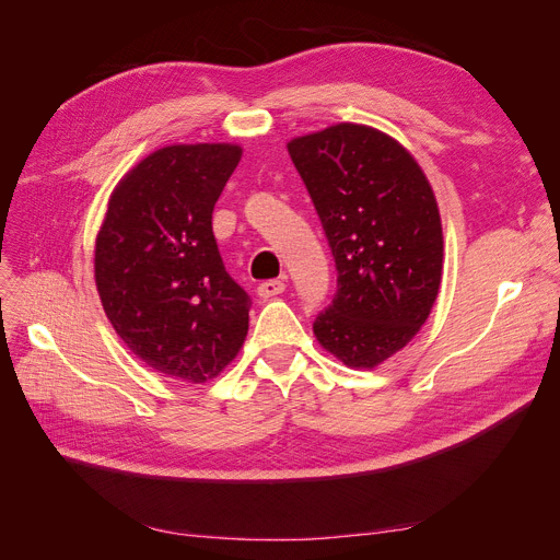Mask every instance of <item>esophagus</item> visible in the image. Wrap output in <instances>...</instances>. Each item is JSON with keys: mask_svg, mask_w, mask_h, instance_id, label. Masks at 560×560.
<instances>
[{"mask_svg": "<svg viewBox=\"0 0 560 560\" xmlns=\"http://www.w3.org/2000/svg\"><path fill=\"white\" fill-rule=\"evenodd\" d=\"M282 292H284V282L282 280H264L257 287V294L261 299H273V296H278Z\"/></svg>", "mask_w": 560, "mask_h": 560, "instance_id": "1", "label": "esophagus"}]
</instances>
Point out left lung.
<instances>
[{"label": "left lung", "instance_id": "left-lung-1", "mask_svg": "<svg viewBox=\"0 0 560 560\" xmlns=\"http://www.w3.org/2000/svg\"><path fill=\"white\" fill-rule=\"evenodd\" d=\"M329 241L338 290L313 325L352 369L393 358L425 325L442 284L444 235L432 186L389 135L336 124L287 142Z\"/></svg>", "mask_w": 560, "mask_h": 560}]
</instances>
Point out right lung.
<instances>
[{
	"mask_svg": "<svg viewBox=\"0 0 560 560\" xmlns=\"http://www.w3.org/2000/svg\"><path fill=\"white\" fill-rule=\"evenodd\" d=\"M238 144H171L124 175L95 241V284L116 334L149 369L206 383L243 348L249 296L224 268L212 210Z\"/></svg>",
	"mask_w": 560,
	"mask_h": 560,
	"instance_id": "right-lung-1",
	"label": "right lung"
}]
</instances>
